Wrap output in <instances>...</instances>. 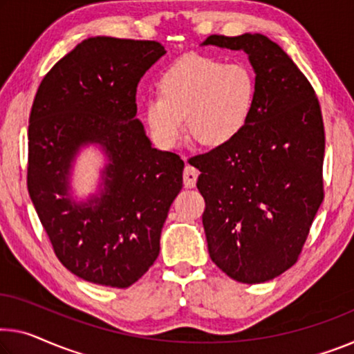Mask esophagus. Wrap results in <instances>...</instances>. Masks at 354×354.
I'll return each instance as SVG.
<instances>
[{
	"mask_svg": "<svg viewBox=\"0 0 354 354\" xmlns=\"http://www.w3.org/2000/svg\"><path fill=\"white\" fill-rule=\"evenodd\" d=\"M198 176H199V171L196 169V167L187 165L183 169V183L187 188H193L196 185V180H198Z\"/></svg>",
	"mask_w": 354,
	"mask_h": 354,
	"instance_id": "esophagus-1",
	"label": "esophagus"
}]
</instances>
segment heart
Instances as JSON below:
<instances>
[{
  "label": "heart",
  "instance_id": "heart-1",
  "mask_svg": "<svg viewBox=\"0 0 354 354\" xmlns=\"http://www.w3.org/2000/svg\"><path fill=\"white\" fill-rule=\"evenodd\" d=\"M158 96L144 107L151 139L174 149L187 131L196 142L216 149L247 127L257 101V79L247 64L188 53L162 71Z\"/></svg>",
  "mask_w": 354,
  "mask_h": 354
}]
</instances>
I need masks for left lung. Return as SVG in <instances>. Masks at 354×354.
<instances>
[{
	"instance_id": "obj_1",
	"label": "left lung",
	"mask_w": 354,
	"mask_h": 354,
	"mask_svg": "<svg viewBox=\"0 0 354 354\" xmlns=\"http://www.w3.org/2000/svg\"><path fill=\"white\" fill-rule=\"evenodd\" d=\"M203 46L243 50L257 74L247 127L194 156L209 254L227 277L263 283L296 263L323 203L324 124L318 97L295 62L263 35H212Z\"/></svg>"
}]
</instances>
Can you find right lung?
<instances>
[{"mask_svg": "<svg viewBox=\"0 0 354 354\" xmlns=\"http://www.w3.org/2000/svg\"><path fill=\"white\" fill-rule=\"evenodd\" d=\"M166 50L156 41L88 37L37 88L28 127V193L57 258L96 285L128 288L160 253L185 162L151 147L136 118L142 75ZM97 143L108 162L100 192L75 201L68 177L78 150Z\"/></svg>", "mask_w": 354, "mask_h": 354, "instance_id": "1", "label": "right lung"}]
</instances>
